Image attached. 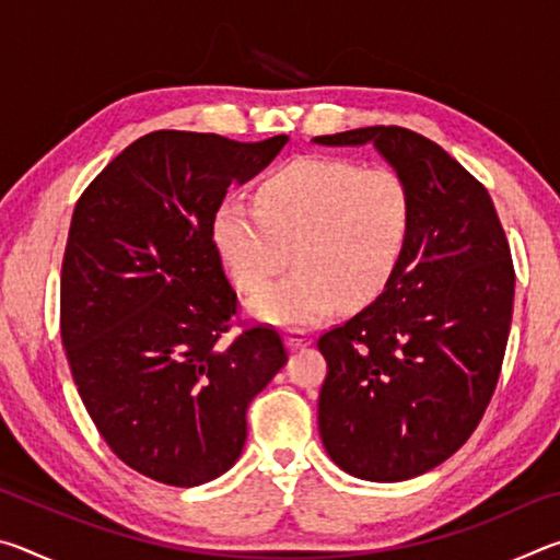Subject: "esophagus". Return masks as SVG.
<instances>
[{
	"instance_id": "esophagus-1",
	"label": "esophagus",
	"mask_w": 560,
	"mask_h": 560,
	"mask_svg": "<svg viewBox=\"0 0 560 560\" xmlns=\"http://www.w3.org/2000/svg\"><path fill=\"white\" fill-rule=\"evenodd\" d=\"M287 346L291 348V350H299V348H306V346H311V334L308 330H299V328H291V330H287Z\"/></svg>"
}]
</instances>
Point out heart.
I'll use <instances>...</instances> for the list:
<instances>
[{
    "label": "heart",
    "instance_id": "heart-1",
    "mask_svg": "<svg viewBox=\"0 0 560 560\" xmlns=\"http://www.w3.org/2000/svg\"><path fill=\"white\" fill-rule=\"evenodd\" d=\"M412 222L410 189L390 167L301 158L259 187V205L230 197L212 240L242 291H259L283 264L293 271L249 301L264 324L306 328L338 303H371L393 279Z\"/></svg>",
    "mask_w": 560,
    "mask_h": 560
}]
</instances>
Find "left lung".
<instances>
[{"label": "left lung", "instance_id": "8db88e82", "mask_svg": "<svg viewBox=\"0 0 560 560\" xmlns=\"http://www.w3.org/2000/svg\"><path fill=\"white\" fill-rule=\"evenodd\" d=\"M314 143L373 145L412 200L393 279L318 338L320 440L358 479L420 477L469 440L494 395L516 281L506 236L487 189L420 132L373 126Z\"/></svg>", "mask_w": 560, "mask_h": 560}]
</instances>
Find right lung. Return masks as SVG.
<instances>
[{"label":"right lung","mask_w":560,"mask_h":560,"mask_svg":"<svg viewBox=\"0 0 560 560\" xmlns=\"http://www.w3.org/2000/svg\"><path fill=\"white\" fill-rule=\"evenodd\" d=\"M287 143L148 132L73 210L61 267L66 358L101 438L163 485L200 487L230 469L246 407L289 360L273 328L222 338L236 293L212 240L226 187L249 183Z\"/></svg>","instance_id":"right-lung-1"}]
</instances>
